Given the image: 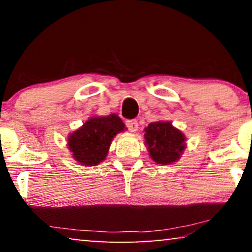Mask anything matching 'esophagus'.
Here are the masks:
<instances>
[{"label":"esophagus","mask_w":252,"mask_h":252,"mask_svg":"<svg viewBox=\"0 0 252 252\" xmlns=\"http://www.w3.org/2000/svg\"><path fill=\"white\" fill-rule=\"evenodd\" d=\"M138 122L136 121V120H129V121H126V127L129 129V131H131V132H136V131L138 130Z\"/></svg>","instance_id":"34e87169"}]
</instances>
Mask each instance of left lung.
Masks as SVG:
<instances>
[{"instance_id":"obj_1","label":"left lung","mask_w":252,"mask_h":252,"mask_svg":"<svg viewBox=\"0 0 252 252\" xmlns=\"http://www.w3.org/2000/svg\"><path fill=\"white\" fill-rule=\"evenodd\" d=\"M145 144L150 157L158 164H171L179 160L186 148V138L171 122H152L145 127Z\"/></svg>"}]
</instances>
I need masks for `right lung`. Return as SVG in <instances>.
<instances>
[{"instance_id":"right-lung-1","label":"right lung","mask_w":252,"mask_h":252,"mask_svg":"<svg viewBox=\"0 0 252 252\" xmlns=\"http://www.w3.org/2000/svg\"><path fill=\"white\" fill-rule=\"evenodd\" d=\"M126 126L116 114L94 116L68 136V148L82 165H98L107 157L113 138Z\"/></svg>"}]
</instances>
